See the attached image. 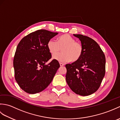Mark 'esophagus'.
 Wrapping results in <instances>:
<instances>
[{
    "label": "esophagus",
    "instance_id": "esophagus-1",
    "mask_svg": "<svg viewBox=\"0 0 120 120\" xmlns=\"http://www.w3.org/2000/svg\"><path fill=\"white\" fill-rule=\"evenodd\" d=\"M60 67H62V66H64V64L62 63H60Z\"/></svg>",
    "mask_w": 120,
    "mask_h": 120
}]
</instances>
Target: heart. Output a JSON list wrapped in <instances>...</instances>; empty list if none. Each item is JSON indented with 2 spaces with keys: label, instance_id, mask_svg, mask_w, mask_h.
Masks as SVG:
<instances>
[{
  "label": "heart",
  "instance_id": "heart-1",
  "mask_svg": "<svg viewBox=\"0 0 120 120\" xmlns=\"http://www.w3.org/2000/svg\"><path fill=\"white\" fill-rule=\"evenodd\" d=\"M47 47L50 52L54 55L62 48L63 52L53 56V59L60 62H76L81 58L83 52L82 45L68 34L59 37L57 41L50 39L47 43Z\"/></svg>",
  "mask_w": 120,
  "mask_h": 120
}]
</instances>
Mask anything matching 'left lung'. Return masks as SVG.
Instances as JSON below:
<instances>
[{
    "mask_svg": "<svg viewBox=\"0 0 120 120\" xmlns=\"http://www.w3.org/2000/svg\"><path fill=\"white\" fill-rule=\"evenodd\" d=\"M81 41V58L65 65L66 81L71 90L81 96H88L98 90L105 74L106 59L95 41L82 34H73Z\"/></svg>",
    "mask_w": 120,
    "mask_h": 120,
    "instance_id": "1",
    "label": "left lung"
}]
</instances>
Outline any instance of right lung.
I'll return each instance as SVG.
<instances>
[{
    "instance_id": "1",
    "label": "right lung",
    "mask_w": 120,
    "mask_h": 120,
    "mask_svg": "<svg viewBox=\"0 0 120 120\" xmlns=\"http://www.w3.org/2000/svg\"><path fill=\"white\" fill-rule=\"evenodd\" d=\"M58 34L38 30L22 38L18 44L13 60L15 78L26 92H40L52 81L60 64L55 59L46 64L52 58L47 43Z\"/></svg>"
}]
</instances>
